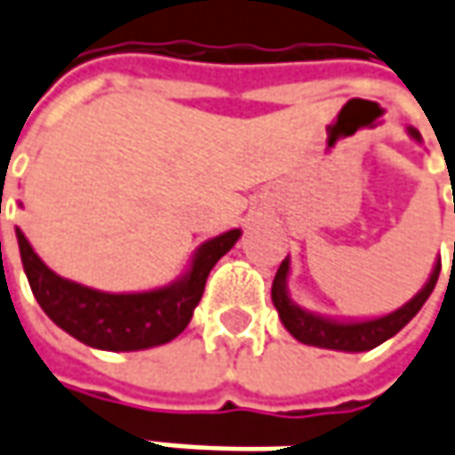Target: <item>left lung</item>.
I'll use <instances>...</instances> for the list:
<instances>
[{"instance_id": "1", "label": "left lung", "mask_w": 455, "mask_h": 455, "mask_svg": "<svg viewBox=\"0 0 455 455\" xmlns=\"http://www.w3.org/2000/svg\"><path fill=\"white\" fill-rule=\"evenodd\" d=\"M405 133L413 138L415 143H423L420 133L415 128H405ZM455 261V254H453ZM290 257L284 259L276 269L275 282H272V302H275L279 320L287 327L294 339H299L302 345L322 347V350H337V353H365L378 345H383L385 339L398 335L400 330L413 320L420 312V307L426 305V299L431 297L433 287L441 275V259H435L433 272L428 282L418 290L413 299H408L405 305L380 315V317H332V315H320L312 312L307 307L297 305L290 294Z\"/></svg>"}]
</instances>
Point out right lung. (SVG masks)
Segmentation results:
<instances>
[{
	"mask_svg": "<svg viewBox=\"0 0 455 455\" xmlns=\"http://www.w3.org/2000/svg\"><path fill=\"white\" fill-rule=\"evenodd\" d=\"M17 231L24 275L35 299L60 330L87 347L135 353L171 342L194 317L213 264L239 242L242 228H228L198 246L186 272L164 287L143 291H102L52 272L29 239Z\"/></svg>",
	"mask_w": 455,
	"mask_h": 455,
	"instance_id": "1",
	"label": "right lung"
}]
</instances>
